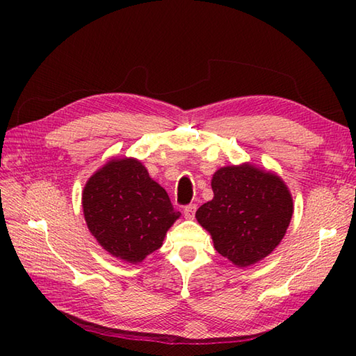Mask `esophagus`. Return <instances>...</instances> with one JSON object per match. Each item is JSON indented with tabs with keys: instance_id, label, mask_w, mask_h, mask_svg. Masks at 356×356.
Returning <instances> with one entry per match:
<instances>
[{
	"instance_id": "1",
	"label": "esophagus",
	"mask_w": 356,
	"mask_h": 356,
	"mask_svg": "<svg viewBox=\"0 0 356 356\" xmlns=\"http://www.w3.org/2000/svg\"><path fill=\"white\" fill-rule=\"evenodd\" d=\"M195 209H197V205H188L185 209H184V214H185V218H194V214H195Z\"/></svg>"
}]
</instances>
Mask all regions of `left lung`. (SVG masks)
<instances>
[{
  "label": "left lung",
  "mask_w": 356,
  "mask_h": 356,
  "mask_svg": "<svg viewBox=\"0 0 356 356\" xmlns=\"http://www.w3.org/2000/svg\"><path fill=\"white\" fill-rule=\"evenodd\" d=\"M211 186L214 197L203 203L195 218L211 234L216 251L241 269L274 251L293 214L284 180L245 162L218 168Z\"/></svg>",
  "instance_id": "left-lung-1"
}]
</instances>
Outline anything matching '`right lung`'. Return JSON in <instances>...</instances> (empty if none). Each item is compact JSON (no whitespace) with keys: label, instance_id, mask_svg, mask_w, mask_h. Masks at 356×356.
Here are the masks:
<instances>
[{"label":"right lung","instance_id":"right-lung-1","mask_svg":"<svg viewBox=\"0 0 356 356\" xmlns=\"http://www.w3.org/2000/svg\"><path fill=\"white\" fill-rule=\"evenodd\" d=\"M82 209L97 243L131 264L157 251L180 217L166 191L134 157H113L93 172L82 191Z\"/></svg>","mask_w":356,"mask_h":356}]
</instances>
